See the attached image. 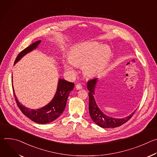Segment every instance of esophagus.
I'll use <instances>...</instances> for the list:
<instances>
[{
  "label": "esophagus",
  "instance_id": "obj_1",
  "mask_svg": "<svg viewBox=\"0 0 157 157\" xmlns=\"http://www.w3.org/2000/svg\"><path fill=\"white\" fill-rule=\"evenodd\" d=\"M82 85H81V84L78 83V84H76V89H78V90H79V89H82Z\"/></svg>",
  "mask_w": 157,
  "mask_h": 157
}]
</instances>
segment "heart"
Listing matches in <instances>:
<instances>
[{"label":"heart","mask_w":157,"mask_h":157,"mask_svg":"<svg viewBox=\"0 0 157 157\" xmlns=\"http://www.w3.org/2000/svg\"><path fill=\"white\" fill-rule=\"evenodd\" d=\"M111 55L110 48L97 42H85L75 47L70 52L69 59L64 63L65 71L70 75L76 72V66L82 65L84 74L93 77L100 73L107 64Z\"/></svg>","instance_id":"obj_1"}]
</instances>
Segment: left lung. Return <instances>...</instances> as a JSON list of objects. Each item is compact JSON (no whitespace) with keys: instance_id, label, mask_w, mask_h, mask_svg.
I'll return each instance as SVG.
<instances>
[{"instance_id":"1","label":"left lung","mask_w":157,"mask_h":157,"mask_svg":"<svg viewBox=\"0 0 157 157\" xmlns=\"http://www.w3.org/2000/svg\"><path fill=\"white\" fill-rule=\"evenodd\" d=\"M98 81V78L93 79L89 81L87 84V87L89 90V110L92 120L98 125L102 128H115L119 127L122 124L127 122L135 114L136 110L128 116L122 119H116L111 117L104 114L98 107L95 99H94V91L96 85Z\"/></svg>"}]
</instances>
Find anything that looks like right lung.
I'll return each mask as SVG.
<instances>
[{
	"mask_svg": "<svg viewBox=\"0 0 157 157\" xmlns=\"http://www.w3.org/2000/svg\"><path fill=\"white\" fill-rule=\"evenodd\" d=\"M40 42L41 40H38L21 51L17 56L14 64L26 54L35 49ZM74 86L75 84L73 82H68L63 79H59L58 83L57 91L52 101L47 105L38 109H30L20 104L15 94L13 84L12 88L15 101L22 113L37 124H44L53 122L63 113L66 105L67 99L70 92L73 89Z\"/></svg>",
	"mask_w": 157,
	"mask_h": 157,
	"instance_id": "add662e5",
	"label": "right lung"
}]
</instances>
